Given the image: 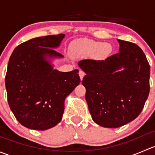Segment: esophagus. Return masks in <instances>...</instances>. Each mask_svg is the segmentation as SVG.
I'll return each mask as SVG.
<instances>
[{
	"mask_svg": "<svg viewBox=\"0 0 155 155\" xmlns=\"http://www.w3.org/2000/svg\"><path fill=\"white\" fill-rule=\"evenodd\" d=\"M79 77H80V79L81 80H82V79H83V77L85 76V73H84L82 70H79Z\"/></svg>",
	"mask_w": 155,
	"mask_h": 155,
	"instance_id": "obj_1",
	"label": "esophagus"
}]
</instances>
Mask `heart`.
<instances>
[{"instance_id":"heart-1","label":"heart","mask_w":155,"mask_h":155,"mask_svg":"<svg viewBox=\"0 0 155 155\" xmlns=\"http://www.w3.org/2000/svg\"><path fill=\"white\" fill-rule=\"evenodd\" d=\"M111 46L101 42H78L72 46L71 51L74 56L93 55L104 58L110 51Z\"/></svg>"}]
</instances>
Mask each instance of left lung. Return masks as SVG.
I'll return each instance as SVG.
<instances>
[{"instance_id":"obj_1","label":"left lung","mask_w":155,"mask_h":155,"mask_svg":"<svg viewBox=\"0 0 155 155\" xmlns=\"http://www.w3.org/2000/svg\"><path fill=\"white\" fill-rule=\"evenodd\" d=\"M119 52L104 60H82L86 73L82 83L92 119L104 127L116 128L135 119L150 90V66L137 44L118 40Z\"/></svg>"}]
</instances>
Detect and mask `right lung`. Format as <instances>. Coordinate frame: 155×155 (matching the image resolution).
Returning a JSON list of instances; mask_svg holds the SVG:
<instances>
[{
	"label": "right lung",
	"mask_w": 155,
	"mask_h": 155,
	"mask_svg": "<svg viewBox=\"0 0 155 155\" xmlns=\"http://www.w3.org/2000/svg\"><path fill=\"white\" fill-rule=\"evenodd\" d=\"M65 34L37 37L12 51L5 77L7 101L18 122L25 127L45 130L62 119L67 97L80 83L79 70L60 72L51 59L64 56L58 48Z\"/></svg>",
	"instance_id": "right-lung-1"
}]
</instances>
